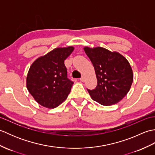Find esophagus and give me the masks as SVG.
Segmentation results:
<instances>
[{
	"instance_id": "1",
	"label": "esophagus",
	"mask_w": 155,
	"mask_h": 155,
	"mask_svg": "<svg viewBox=\"0 0 155 155\" xmlns=\"http://www.w3.org/2000/svg\"><path fill=\"white\" fill-rule=\"evenodd\" d=\"M80 80H81V81H82V82H84V81H85V78H84V76H82L81 78H80Z\"/></svg>"
}]
</instances>
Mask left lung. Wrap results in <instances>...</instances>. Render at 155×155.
<instances>
[{"label":"left lung","mask_w":155,"mask_h":155,"mask_svg":"<svg viewBox=\"0 0 155 155\" xmlns=\"http://www.w3.org/2000/svg\"><path fill=\"white\" fill-rule=\"evenodd\" d=\"M93 63L97 86L87 89L92 99L104 106L118 103L130 91L133 72L127 59L118 52H111L103 47H84Z\"/></svg>","instance_id":"8db88e82"}]
</instances>
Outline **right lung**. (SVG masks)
I'll use <instances>...</instances> for the list:
<instances>
[{
    "label": "right lung",
    "mask_w": 155,
    "mask_h": 155,
    "mask_svg": "<svg viewBox=\"0 0 155 155\" xmlns=\"http://www.w3.org/2000/svg\"><path fill=\"white\" fill-rule=\"evenodd\" d=\"M74 47L56 48L38 57L29 68L27 88L41 106L54 108L67 99L73 83L67 78L64 60Z\"/></svg>",
    "instance_id": "add662e5"
}]
</instances>
